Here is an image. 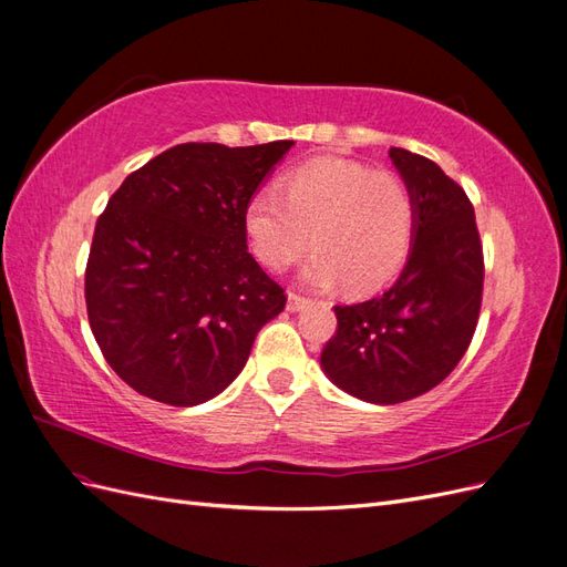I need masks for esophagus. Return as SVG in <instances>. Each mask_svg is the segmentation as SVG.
Instances as JSON below:
<instances>
[{
  "label": "esophagus",
  "instance_id": "34e87169",
  "mask_svg": "<svg viewBox=\"0 0 567 567\" xmlns=\"http://www.w3.org/2000/svg\"><path fill=\"white\" fill-rule=\"evenodd\" d=\"M310 305V300L307 298H302V296H298V293H288V312H300L302 307H307Z\"/></svg>",
  "mask_w": 567,
  "mask_h": 567
}]
</instances>
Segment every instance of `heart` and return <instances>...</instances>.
Here are the masks:
<instances>
[{"mask_svg":"<svg viewBox=\"0 0 567 567\" xmlns=\"http://www.w3.org/2000/svg\"><path fill=\"white\" fill-rule=\"evenodd\" d=\"M244 227L252 252L284 271L310 248L302 269L315 288L346 284L350 293L385 286L411 252L416 203L409 186L390 173L342 161L315 158L246 203Z\"/></svg>","mask_w":567,"mask_h":567,"instance_id":"1","label":"heart"}]
</instances>
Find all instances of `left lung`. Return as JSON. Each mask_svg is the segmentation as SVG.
Wrapping results in <instances>:
<instances>
[{"mask_svg": "<svg viewBox=\"0 0 567 567\" xmlns=\"http://www.w3.org/2000/svg\"><path fill=\"white\" fill-rule=\"evenodd\" d=\"M390 158L416 203L409 260L385 293L336 305L338 331L321 352L326 375L373 404L414 400L466 354L483 305L485 260L466 192L406 148Z\"/></svg>", "mask_w": 567, "mask_h": 567, "instance_id": "left-lung-1", "label": "left lung"}]
</instances>
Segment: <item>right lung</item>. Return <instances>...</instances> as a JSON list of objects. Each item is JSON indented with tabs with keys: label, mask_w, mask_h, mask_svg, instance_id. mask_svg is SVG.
<instances>
[{
	"label": "right lung",
	"mask_w": 567,
	"mask_h": 567,
	"mask_svg": "<svg viewBox=\"0 0 567 567\" xmlns=\"http://www.w3.org/2000/svg\"><path fill=\"white\" fill-rule=\"evenodd\" d=\"M290 146H173L134 169L96 219L90 326L111 369L144 398L213 400L286 307L248 252L244 210Z\"/></svg>",
	"instance_id": "add662e5"
}]
</instances>
